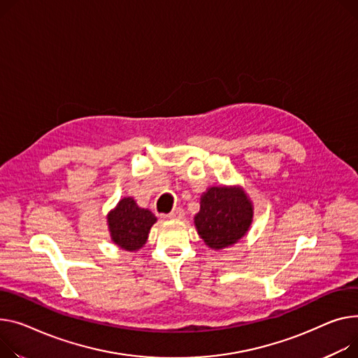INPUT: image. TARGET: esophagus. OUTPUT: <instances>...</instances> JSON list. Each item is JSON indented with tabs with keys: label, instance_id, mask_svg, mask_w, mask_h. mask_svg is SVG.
Instances as JSON below:
<instances>
[{
	"label": "esophagus",
	"instance_id": "34e87169",
	"mask_svg": "<svg viewBox=\"0 0 358 358\" xmlns=\"http://www.w3.org/2000/svg\"><path fill=\"white\" fill-rule=\"evenodd\" d=\"M184 216H185L184 210H182L181 207H177V208H174L166 217H169L170 220H181V219H184Z\"/></svg>",
	"mask_w": 358,
	"mask_h": 358
}]
</instances>
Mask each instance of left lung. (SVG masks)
Listing matches in <instances>:
<instances>
[{
    "mask_svg": "<svg viewBox=\"0 0 358 358\" xmlns=\"http://www.w3.org/2000/svg\"><path fill=\"white\" fill-rule=\"evenodd\" d=\"M253 222V203L241 185H214L201 194L194 226L213 250L236 245L248 234Z\"/></svg>",
    "mask_w": 358,
    "mask_h": 358,
    "instance_id": "8db88e82",
    "label": "left lung"
}]
</instances>
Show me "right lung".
Here are the masks:
<instances>
[{
	"instance_id": "1",
	"label": "right lung",
	"mask_w": 358,
	"mask_h": 358,
	"mask_svg": "<svg viewBox=\"0 0 358 358\" xmlns=\"http://www.w3.org/2000/svg\"><path fill=\"white\" fill-rule=\"evenodd\" d=\"M110 241L127 252H136L145 246L157 217L136 204L134 197H124L108 213Z\"/></svg>"
}]
</instances>
